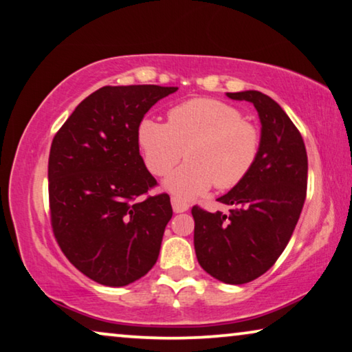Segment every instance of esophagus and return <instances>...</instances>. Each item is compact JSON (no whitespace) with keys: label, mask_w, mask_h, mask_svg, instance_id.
<instances>
[{"label":"esophagus","mask_w":352,"mask_h":352,"mask_svg":"<svg viewBox=\"0 0 352 352\" xmlns=\"http://www.w3.org/2000/svg\"><path fill=\"white\" fill-rule=\"evenodd\" d=\"M171 206H173V211L175 212H184L188 210V205L186 201H182L181 198H176V197H171Z\"/></svg>","instance_id":"1"}]
</instances>
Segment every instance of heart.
Here are the masks:
<instances>
[{
  "mask_svg": "<svg viewBox=\"0 0 352 352\" xmlns=\"http://www.w3.org/2000/svg\"><path fill=\"white\" fill-rule=\"evenodd\" d=\"M142 159L152 175L165 176L182 157L187 164L165 181L179 198H195L212 184L238 186L256 165L261 130L226 101L193 98L168 111V122L142 119L138 126Z\"/></svg>",
  "mask_w": 352,
  "mask_h": 352,
  "instance_id": "b5f03b06",
  "label": "heart"
}]
</instances>
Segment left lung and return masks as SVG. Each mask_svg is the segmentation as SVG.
<instances>
[{"mask_svg":"<svg viewBox=\"0 0 352 352\" xmlns=\"http://www.w3.org/2000/svg\"><path fill=\"white\" fill-rule=\"evenodd\" d=\"M257 109L262 144L256 165L217 198L227 214L193 206L198 263L212 278L244 284L262 276L286 249L307 198L308 157L297 126L276 101L257 90L227 94Z\"/></svg>","mask_w":352,"mask_h":352,"instance_id":"1","label":"left lung"}]
</instances>
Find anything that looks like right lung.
<instances>
[{
  "label": "right lung",
  "instance_id": "obj_1",
  "mask_svg": "<svg viewBox=\"0 0 352 352\" xmlns=\"http://www.w3.org/2000/svg\"><path fill=\"white\" fill-rule=\"evenodd\" d=\"M177 87H101L54 136L49 155L50 222L68 261L109 287L135 283L159 258L173 216L170 197L136 200L157 184L140 155L138 126Z\"/></svg>",
  "mask_w": 352,
  "mask_h": 352
}]
</instances>
